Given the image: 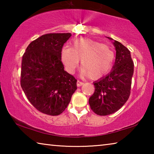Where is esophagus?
Listing matches in <instances>:
<instances>
[{
	"label": "esophagus",
	"instance_id": "esophagus-1",
	"mask_svg": "<svg viewBox=\"0 0 154 154\" xmlns=\"http://www.w3.org/2000/svg\"><path fill=\"white\" fill-rule=\"evenodd\" d=\"M83 84V83L82 82H80V81H79V80H78L77 82V87L82 86V85Z\"/></svg>",
	"mask_w": 154,
	"mask_h": 154
}]
</instances>
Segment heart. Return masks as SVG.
<instances>
[{"label":"heart","instance_id":"1","mask_svg":"<svg viewBox=\"0 0 154 154\" xmlns=\"http://www.w3.org/2000/svg\"><path fill=\"white\" fill-rule=\"evenodd\" d=\"M62 60L70 73H73L81 60L83 75L90 79H100L110 71L114 60V52L105 44L90 38H79L71 43V48L64 47Z\"/></svg>","mask_w":154,"mask_h":154}]
</instances>
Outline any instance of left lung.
Wrapping results in <instances>:
<instances>
[{"mask_svg": "<svg viewBox=\"0 0 154 154\" xmlns=\"http://www.w3.org/2000/svg\"><path fill=\"white\" fill-rule=\"evenodd\" d=\"M113 43L116 50L115 64L108 75L94 82L95 91L89 98L91 109L98 116H108L118 111L130 94L134 72L130 51L118 41L114 40Z\"/></svg>", "mask_w": 154, "mask_h": 154, "instance_id": "1", "label": "left lung"}]
</instances>
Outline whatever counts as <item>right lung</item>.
<instances>
[{
    "mask_svg": "<svg viewBox=\"0 0 154 154\" xmlns=\"http://www.w3.org/2000/svg\"><path fill=\"white\" fill-rule=\"evenodd\" d=\"M71 33H50L31 42L22 56L20 84L30 103L43 113L58 116L77 90V79L61 60Z\"/></svg>",
    "mask_w": 154,
    "mask_h": 154,
    "instance_id": "obj_1",
    "label": "right lung"
}]
</instances>
